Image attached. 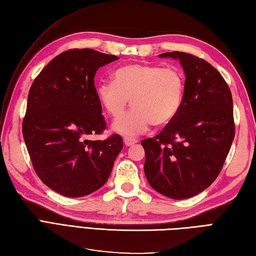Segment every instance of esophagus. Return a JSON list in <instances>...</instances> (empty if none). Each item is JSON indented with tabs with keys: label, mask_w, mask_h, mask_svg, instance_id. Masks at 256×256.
I'll return each instance as SVG.
<instances>
[{
	"label": "esophagus",
	"mask_w": 256,
	"mask_h": 256,
	"mask_svg": "<svg viewBox=\"0 0 256 256\" xmlns=\"http://www.w3.org/2000/svg\"><path fill=\"white\" fill-rule=\"evenodd\" d=\"M124 143H125L126 146H132L136 143H138L136 138H124Z\"/></svg>",
	"instance_id": "34e87169"
}]
</instances>
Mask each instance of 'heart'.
<instances>
[{
  "instance_id": "obj_1",
  "label": "heart",
  "mask_w": 256,
  "mask_h": 256,
  "mask_svg": "<svg viewBox=\"0 0 256 256\" xmlns=\"http://www.w3.org/2000/svg\"><path fill=\"white\" fill-rule=\"evenodd\" d=\"M184 78L175 66L130 64L116 69L113 82L97 85L96 95L112 118H118L131 99V109L113 124L120 134L134 136L150 127L171 122L180 109Z\"/></svg>"
}]
</instances>
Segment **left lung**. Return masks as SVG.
Masks as SVG:
<instances>
[{
    "instance_id": "obj_1",
    "label": "left lung",
    "mask_w": 256,
    "mask_h": 256,
    "mask_svg": "<svg viewBox=\"0 0 256 256\" xmlns=\"http://www.w3.org/2000/svg\"><path fill=\"white\" fill-rule=\"evenodd\" d=\"M159 56L180 60L184 90L175 118L159 134L141 142L144 173L161 194L189 198L221 172L235 136L233 98L223 76L205 60L180 51Z\"/></svg>"
}]
</instances>
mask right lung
<instances>
[{
	"mask_svg": "<svg viewBox=\"0 0 256 256\" xmlns=\"http://www.w3.org/2000/svg\"><path fill=\"white\" fill-rule=\"evenodd\" d=\"M116 60L92 49L65 51L30 88L23 138L38 177L64 196L81 198L102 188L122 148L118 134L86 140L106 129L94 84L96 72Z\"/></svg>",
	"mask_w": 256,
	"mask_h": 256,
	"instance_id": "add662e5",
	"label": "right lung"
}]
</instances>
